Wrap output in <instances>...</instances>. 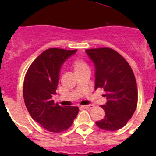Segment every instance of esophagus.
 <instances>
[{
    "label": "esophagus",
    "mask_w": 156,
    "mask_h": 156,
    "mask_svg": "<svg viewBox=\"0 0 156 156\" xmlns=\"http://www.w3.org/2000/svg\"><path fill=\"white\" fill-rule=\"evenodd\" d=\"M93 107H94V105H92V104H89V105L82 106L81 108H82L83 109H90V108H93Z\"/></svg>",
    "instance_id": "34e87169"
}]
</instances>
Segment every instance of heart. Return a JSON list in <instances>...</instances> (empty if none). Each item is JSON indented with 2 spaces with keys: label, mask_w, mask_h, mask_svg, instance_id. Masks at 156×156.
Wrapping results in <instances>:
<instances>
[{
  "label": "heart",
  "mask_w": 156,
  "mask_h": 156,
  "mask_svg": "<svg viewBox=\"0 0 156 156\" xmlns=\"http://www.w3.org/2000/svg\"><path fill=\"white\" fill-rule=\"evenodd\" d=\"M72 67H73V71H74L75 73L81 72V71L86 70V69H88L87 65L83 60H81V59H75L73 61V63H72Z\"/></svg>",
  "instance_id": "b5f03b06"
}]
</instances>
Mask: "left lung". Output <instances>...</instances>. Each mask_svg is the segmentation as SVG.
Listing matches in <instances>:
<instances>
[{
	"label": "left lung",
	"instance_id": "left-lung-1",
	"mask_svg": "<svg viewBox=\"0 0 156 156\" xmlns=\"http://www.w3.org/2000/svg\"><path fill=\"white\" fill-rule=\"evenodd\" d=\"M86 53L95 66V90L103 88L108 100L101 105L105 116L95 123L104 130L120 129L132 117L138 104L133 70L123 56L112 48L87 49Z\"/></svg>",
	"mask_w": 156,
	"mask_h": 156
}]
</instances>
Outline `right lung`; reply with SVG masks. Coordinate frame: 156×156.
Here are the masks:
<instances>
[{
	"mask_svg": "<svg viewBox=\"0 0 156 156\" xmlns=\"http://www.w3.org/2000/svg\"><path fill=\"white\" fill-rule=\"evenodd\" d=\"M77 50L49 48L40 54L28 69L23 84V97L33 120L45 129L59 133L73 124L78 107L69 108L55 104L52 97L60 78L61 66Z\"/></svg>",
	"mask_w": 156,
	"mask_h": 156,
	"instance_id": "1",
	"label": "right lung"
}]
</instances>
